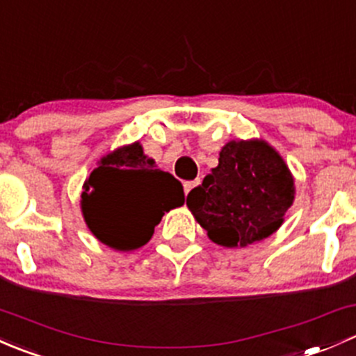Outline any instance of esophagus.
<instances>
[{"label": "esophagus", "mask_w": 356, "mask_h": 356, "mask_svg": "<svg viewBox=\"0 0 356 356\" xmlns=\"http://www.w3.org/2000/svg\"><path fill=\"white\" fill-rule=\"evenodd\" d=\"M200 184V181H188V182H184V191H186V195H189V193L193 191V188H196V186Z\"/></svg>", "instance_id": "obj_1"}]
</instances>
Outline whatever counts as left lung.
<instances>
[{"label": "left lung", "instance_id": "1", "mask_svg": "<svg viewBox=\"0 0 356 356\" xmlns=\"http://www.w3.org/2000/svg\"><path fill=\"white\" fill-rule=\"evenodd\" d=\"M294 201V179L282 156L261 139L229 141L186 204L208 238L245 248L274 234Z\"/></svg>", "mask_w": 356, "mask_h": 356}]
</instances>
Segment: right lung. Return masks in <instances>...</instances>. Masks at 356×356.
<instances>
[{
    "instance_id": "right-lung-1",
    "label": "right lung",
    "mask_w": 356,
    "mask_h": 356,
    "mask_svg": "<svg viewBox=\"0 0 356 356\" xmlns=\"http://www.w3.org/2000/svg\"><path fill=\"white\" fill-rule=\"evenodd\" d=\"M84 188L81 204L89 231L118 251L145 246L165 211L184 204L181 182L155 168L139 143L103 156Z\"/></svg>"
}]
</instances>
